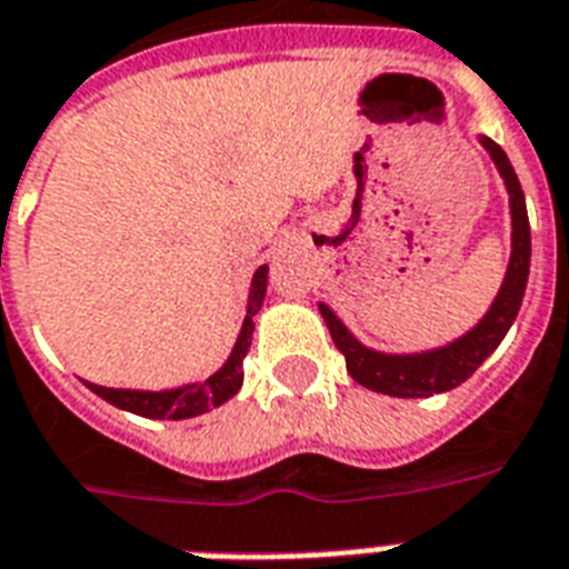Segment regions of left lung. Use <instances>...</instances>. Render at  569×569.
Here are the masks:
<instances>
[{"instance_id":"8db88e82","label":"left lung","mask_w":569,"mask_h":569,"mask_svg":"<svg viewBox=\"0 0 569 569\" xmlns=\"http://www.w3.org/2000/svg\"><path fill=\"white\" fill-rule=\"evenodd\" d=\"M483 149L492 154L498 172L507 184L510 193V214H513V253H510V266L507 277L501 283V292L489 307V313L477 322V328L459 337L450 346L432 349V352L420 355H381L372 352L367 346L355 340L352 333L346 331V325L333 316L331 307L319 303L322 319L333 337V346L340 349L346 358V370L358 385L376 390V393H388V397H432V393H445V390L457 388L471 376V372L487 361L489 355L496 352L498 342L505 340L510 331L519 307H522V295H526L528 268H531V227H528L526 197L519 188L510 160L487 137H480Z\"/></svg>"}]
</instances>
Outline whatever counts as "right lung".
Masks as SVG:
<instances>
[{
    "label": "right lung",
    "mask_w": 569,
    "mask_h": 569,
    "mask_svg": "<svg viewBox=\"0 0 569 569\" xmlns=\"http://www.w3.org/2000/svg\"><path fill=\"white\" fill-rule=\"evenodd\" d=\"M266 283H268V268L262 266L253 274L250 283V298H247V316L238 333L236 349L229 355V361L208 376L199 385H184V388L172 390H121V388H101V385H89L92 393H98L101 400H107L116 409H124L130 415H140V418H158V420H184L206 415L208 409L223 406L229 397H236L241 381H244V358L250 352V337H253V316L262 307L266 298Z\"/></svg>",
    "instance_id": "right-lung-1"
}]
</instances>
